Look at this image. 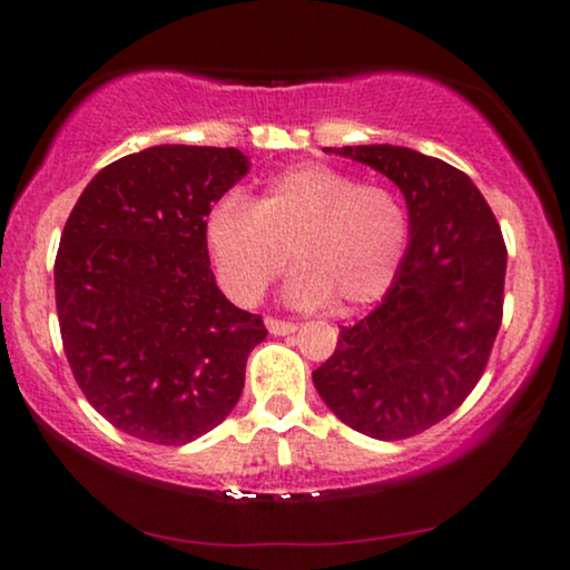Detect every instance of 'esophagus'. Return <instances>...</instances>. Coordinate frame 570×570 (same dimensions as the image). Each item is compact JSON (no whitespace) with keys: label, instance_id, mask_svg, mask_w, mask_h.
<instances>
[{"label":"esophagus","instance_id":"1","mask_svg":"<svg viewBox=\"0 0 570 570\" xmlns=\"http://www.w3.org/2000/svg\"><path fill=\"white\" fill-rule=\"evenodd\" d=\"M267 330L272 334H277V337H285V334H293L295 330H298V324L293 322H283V318H267Z\"/></svg>","mask_w":570,"mask_h":570}]
</instances>
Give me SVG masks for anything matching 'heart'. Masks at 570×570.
Masks as SVG:
<instances>
[{"instance_id":"heart-1","label":"heart","mask_w":570,"mask_h":570,"mask_svg":"<svg viewBox=\"0 0 570 570\" xmlns=\"http://www.w3.org/2000/svg\"><path fill=\"white\" fill-rule=\"evenodd\" d=\"M410 244V215L384 184H361L347 170L303 163L272 176L252 205L230 191L207 209L205 246L233 301L252 303L287 267V295L301 306L337 301L363 308L394 285Z\"/></svg>"}]
</instances>
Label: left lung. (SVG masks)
Wrapping results in <instances>:
<instances>
[{
    "mask_svg": "<svg viewBox=\"0 0 570 570\" xmlns=\"http://www.w3.org/2000/svg\"><path fill=\"white\" fill-rule=\"evenodd\" d=\"M334 153L400 186L410 246L379 306L340 326L314 386L353 431L412 439L449 417L485 371L503 318V233L472 178L449 163L394 145Z\"/></svg>",
    "mask_w": 570,
    "mask_h": 570,
    "instance_id": "left-lung-1",
    "label": "left lung"
}]
</instances>
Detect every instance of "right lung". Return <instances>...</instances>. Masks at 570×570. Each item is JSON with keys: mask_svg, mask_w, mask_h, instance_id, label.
<instances>
[{"mask_svg": "<svg viewBox=\"0 0 570 570\" xmlns=\"http://www.w3.org/2000/svg\"><path fill=\"white\" fill-rule=\"evenodd\" d=\"M248 174L236 147L155 145L85 186L61 230L53 287L61 342L85 400L119 431L184 446L244 392L259 314L209 269L207 209Z\"/></svg>", "mask_w": 570, "mask_h": 570, "instance_id": "right-lung-1", "label": "right lung"}]
</instances>
